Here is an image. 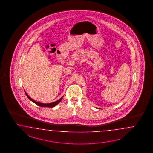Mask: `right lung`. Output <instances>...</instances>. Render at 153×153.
<instances>
[{
  "label": "right lung",
  "mask_w": 153,
  "mask_h": 153,
  "mask_svg": "<svg viewBox=\"0 0 153 153\" xmlns=\"http://www.w3.org/2000/svg\"><path fill=\"white\" fill-rule=\"evenodd\" d=\"M25 95L26 96L28 97V98L31 101H32L33 102H34V103H36V105H37L38 106H41V107H44V108H53V107H54L55 106H56L58 103H59L61 101V100H62V99H63V96H62V97L61 98V99H59L57 100V101H55V102H52V103H41V102H37V101H36L35 100H34L32 99V98H30V97H29L28 95H27V94L25 92Z\"/></svg>",
  "instance_id": "1"
}]
</instances>
